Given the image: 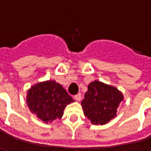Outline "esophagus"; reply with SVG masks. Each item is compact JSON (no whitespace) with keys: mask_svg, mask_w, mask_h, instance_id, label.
<instances>
[{"mask_svg":"<svg viewBox=\"0 0 151 151\" xmlns=\"http://www.w3.org/2000/svg\"><path fill=\"white\" fill-rule=\"evenodd\" d=\"M74 99H75L77 101H80L81 99H82V95H81V93H78V94H77V95H74Z\"/></svg>","mask_w":151,"mask_h":151,"instance_id":"esophagus-1","label":"esophagus"}]
</instances>
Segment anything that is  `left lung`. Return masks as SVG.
<instances>
[{"instance_id": "obj_1", "label": "left lung", "mask_w": 151, "mask_h": 151, "mask_svg": "<svg viewBox=\"0 0 151 151\" xmlns=\"http://www.w3.org/2000/svg\"><path fill=\"white\" fill-rule=\"evenodd\" d=\"M123 95L116 87L95 81L90 83L82 101L86 116L94 124H104L116 116Z\"/></svg>"}]
</instances>
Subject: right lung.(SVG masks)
Here are the masks:
<instances>
[{
  "mask_svg": "<svg viewBox=\"0 0 151 151\" xmlns=\"http://www.w3.org/2000/svg\"><path fill=\"white\" fill-rule=\"evenodd\" d=\"M72 102V97L55 81H47L31 86L27 96L31 112L45 123L60 119L66 105Z\"/></svg>",
  "mask_w": 151,
  "mask_h": 151,
  "instance_id": "add662e5",
  "label": "right lung"
}]
</instances>
